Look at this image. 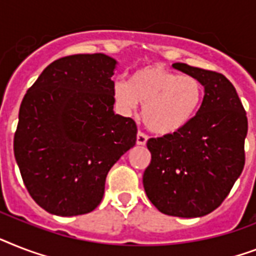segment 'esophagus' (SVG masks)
Wrapping results in <instances>:
<instances>
[{
  "mask_svg": "<svg viewBox=\"0 0 256 256\" xmlns=\"http://www.w3.org/2000/svg\"><path fill=\"white\" fill-rule=\"evenodd\" d=\"M147 135L143 134L142 132H138V134H136V144L138 146H144L147 143Z\"/></svg>",
  "mask_w": 256,
  "mask_h": 256,
  "instance_id": "34e87169",
  "label": "esophagus"
}]
</instances>
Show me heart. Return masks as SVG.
Listing matches in <instances>:
<instances>
[{
    "instance_id": "b5f03b06",
    "label": "heart",
    "mask_w": 256,
    "mask_h": 256,
    "mask_svg": "<svg viewBox=\"0 0 256 256\" xmlns=\"http://www.w3.org/2000/svg\"><path fill=\"white\" fill-rule=\"evenodd\" d=\"M113 97L124 114L134 113L139 104L144 105L142 118L147 128L168 135L180 132L196 116L202 86L197 78L150 64L135 70L130 81H116Z\"/></svg>"
}]
</instances>
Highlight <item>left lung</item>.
<instances>
[{
  "instance_id": "left-lung-1",
  "label": "left lung",
  "mask_w": 256,
  "mask_h": 256,
  "mask_svg": "<svg viewBox=\"0 0 256 256\" xmlns=\"http://www.w3.org/2000/svg\"><path fill=\"white\" fill-rule=\"evenodd\" d=\"M200 81L204 100L186 128L147 142L143 175L148 200L167 216L196 218L217 209L244 166L247 117L234 85L221 74L172 64Z\"/></svg>"
}]
</instances>
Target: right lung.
Returning a JSON list of instances; mask_svg holds the SVG:
<instances>
[{
  "instance_id": "1",
  "label": "right lung",
  "mask_w": 256,
  "mask_h": 256,
  "mask_svg": "<svg viewBox=\"0 0 256 256\" xmlns=\"http://www.w3.org/2000/svg\"><path fill=\"white\" fill-rule=\"evenodd\" d=\"M116 67L105 54L58 59L20 104L14 156L30 196L51 214L94 210L110 168L135 146V122L113 110Z\"/></svg>"
}]
</instances>
